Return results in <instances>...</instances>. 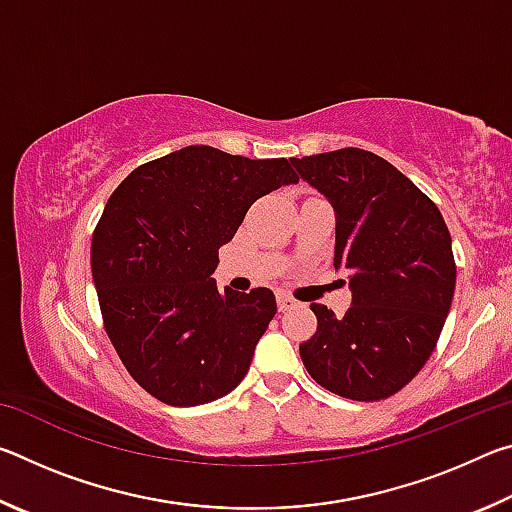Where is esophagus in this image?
<instances>
[{"mask_svg": "<svg viewBox=\"0 0 512 512\" xmlns=\"http://www.w3.org/2000/svg\"><path fill=\"white\" fill-rule=\"evenodd\" d=\"M291 307H296V300H293L291 296H287V293H277V309L289 311Z\"/></svg>", "mask_w": 512, "mask_h": 512, "instance_id": "1", "label": "esophagus"}]
</instances>
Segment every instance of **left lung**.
I'll use <instances>...</instances> for the list:
<instances>
[{
    "label": "left lung",
    "instance_id": "1",
    "mask_svg": "<svg viewBox=\"0 0 512 512\" xmlns=\"http://www.w3.org/2000/svg\"><path fill=\"white\" fill-rule=\"evenodd\" d=\"M291 164L334 207V268L348 273L352 291L343 318L311 305L318 329L300 343L302 363L327 391L384 400L427 363L452 307L456 264L445 219L402 171L370 151L341 149Z\"/></svg>",
    "mask_w": 512,
    "mask_h": 512
}]
</instances>
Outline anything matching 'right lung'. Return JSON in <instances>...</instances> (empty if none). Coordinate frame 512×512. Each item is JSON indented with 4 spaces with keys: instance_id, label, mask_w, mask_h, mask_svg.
Masks as SVG:
<instances>
[{
    "instance_id": "right-lung-1",
    "label": "right lung",
    "mask_w": 512,
    "mask_h": 512,
    "mask_svg": "<svg viewBox=\"0 0 512 512\" xmlns=\"http://www.w3.org/2000/svg\"><path fill=\"white\" fill-rule=\"evenodd\" d=\"M296 183L284 158L196 144L142 164L112 192L92 237V280L110 341L146 393L196 406L246 377L275 296L221 293L212 273L248 207Z\"/></svg>"
}]
</instances>
